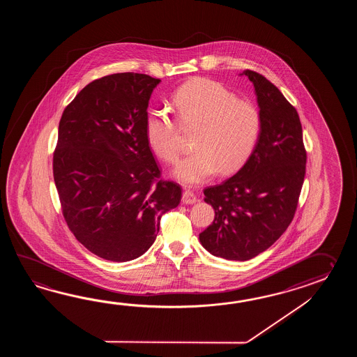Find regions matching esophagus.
<instances>
[{"label":"esophagus","mask_w":357,"mask_h":357,"mask_svg":"<svg viewBox=\"0 0 357 357\" xmlns=\"http://www.w3.org/2000/svg\"><path fill=\"white\" fill-rule=\"evenodd\" d=\"M197 197L192 191H190V190L183 191V194H182V203L183 204H194V203H197Z\"/></svg>","instance_id":"esophagus-1"}]
</instances>
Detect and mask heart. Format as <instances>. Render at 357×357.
<instances>
[{
	"instance_id": "obj_1",
	"label": "heart",
	"mask_w": 357,
	"mask_h": 357,
	"mask_svg": "<svg viewBox=\"0 0 357 357\" xmlns=\"http://www.w3.org/2000/svg\"><path fill=\"white\" fill-rule=\"evenodd\" d=\"M172 106L182 128L195 129V151L172 171L183 183H202L218 169L222 175L235 172L250 158L261 137L263 117L258 107L211 79L197 77L183 84ZM178 123L165 109H152L146 116V142L165 162H175L181 153Z\"/></svg>"
}]
</instances>
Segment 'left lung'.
I'll return each instance as SVG.
<instances>
[{"mask_svg":"<svg viewBox=\"0 0 357 357\" xmlns=\"http://www.w3.org/2000/svg\"><path fill=\"white\" fill-rule=\"evenodd\" d=\"M240 75L254 85L261 137L235 175L204 190L215 217L199 240L214 257L245 261L271 248L294 220L306 152L295 107L264 76L251 70Z\"/></svg>","mask_w":357,"mask_h":357,"instance_id":"1","label":"left lung"}]
</instances>
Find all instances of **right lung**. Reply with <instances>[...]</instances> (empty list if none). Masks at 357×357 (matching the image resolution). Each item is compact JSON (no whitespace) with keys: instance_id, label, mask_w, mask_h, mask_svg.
I'll use <instances>...</instances> for the list:
<instances>
[{"instance_id":"right-lung-1","label":"right lung","mask_w":357,"mask_h":357,"mask_svg":"<svg viewBox=\"0 0 357 357\" xmlns=\"http://www.w3.org/2000/svg\"><path fill=\"white\" fill-rule=\"evenodd\" d=\"M160 79L103 76L68 105L59 125L54 178L65 220L99 258L129 261L152 246L160 217L180 204L181 188L160 180L145 135Z\"/></svg>"}]
</instances>
